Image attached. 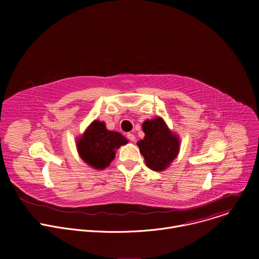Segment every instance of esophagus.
Masks as SVG:
<instances>
[{
    "label": "esophagus",
    "mask_w": 259,
    "mask_h": 259,
    "mask_svg": "<svg viewBox=\"0 0 259 259\" xmlns=\"http://www.w3.org/2000/svg\"><path fill=\"white\" fill-rule=\"evenodd\" d=\"M127 138H128L130 141H135V135L132 134V133H128V134H127Z\"/></svg>",
    "instance_id": "1"
}]
</instances>
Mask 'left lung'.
Listing matches in <instances>:
<instances>
[{"label": "left lung", "instance_id": "8db88e82", "mask_svg": "<svg viewBox=\"0 0 259 259\" xmlns=\"http://www.w3.org/2000/svg\"><path fill=\"white\" fill-rule=\"evenodd\" d=\"M143 139L137 142L146 166L154 171L166 170L178 156L180 140L163 118L145 120L142 124Z\"/></svg>", "mask_w": 259, "mask_h": 259}]
</instances>
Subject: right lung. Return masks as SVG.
<instances>
[{
  "label": "right lung",
  "mask_w": 259,
  "mask_h": 259,
  "mask_svg": "<svg viewBox=\"0 0 259 259\" xmlns=\"http://www.w3.org/2000/svg\"><path fill=\"white\" fill-rule=\"evenodd\" d=\"M128 140L119 132L107 130L104 122L94 120L77 139V150L81 159L96 170L109 166L116 152Z\"/></svg>",
  "instance_id": "1"
}]
</instances>
